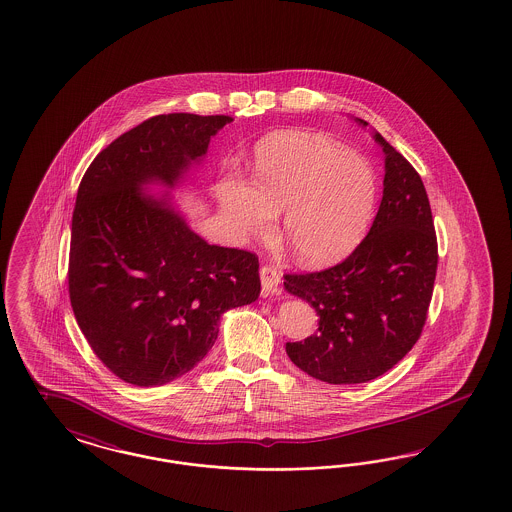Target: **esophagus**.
I'll return each instance as SVG.
<instances>
[{"instance_id":"esophagus-1","label":"esophagus","mask_w":512,"mask_h":512,"mask_svg":"<svg viewBox=\"0 0 512 512\" xmlns=\"http://www.w3.org/2000/svg\"><path fill=\"white\" fill-rule=\"evenodd\" d=\"M278 284H280V274L276 268L272 266H263L261 268V291L263 295H274L278 291Z\"/></svg>"}]
</instances>
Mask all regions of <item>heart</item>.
<instances>
[{
    "mask_svg": "<svg viewBox=\"0 0 512 512\" xmlns=\"http://www.w3.org/2000/svg\"><path fill=\"white\" fill-rule=\"evenodd\" d=\"M379 179L366 158L326 135L272 133L255 146L251 186L226 181L221 215L238 240L265 236L284 211L282 238L305 266L347 259L368 234Z\"/></svg>",
    "mask_w": 512,
    "mask_h": 512,
    "instance_id": "obj_1",
    "label": "heart"
}]
</instances>
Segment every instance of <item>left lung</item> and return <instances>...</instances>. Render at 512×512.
<instances>
[{"label": "left lung", "instance_id": "1", "mask_svg": "<svg viewBox=\"0 0 512 512\" xmlns=\"http://www.w3.org/2000/svg\"><path fill=\"white\" fill-rule=\"evenodd\" d=\"M373 139L385 152V181L368 236L341 265L284 276L287 293L320 318L314 335L286 343L287 356L331 385L368 383L408 354L425 326L436 278L438 246L423 181L381 133Z\"/></svg>", "mask_w": 512, "mask_h": 512}]
</instances>
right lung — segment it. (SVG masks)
Returning <instances> with one entry per match:
<instances>
[{
  "label": "right lung",
  "mask_w": 512,
  "mask_h": 512,
  "mask_svg": "<svg viewBox=\"0 0 512 512\" xmlns=\"http://www.w3.org/2000/svg\"><path fill=\"white\" fill-rule=\"evenodd\" d=\"M230 116L162 114L93 160L72 215L68 286L87 343L125 383L160 387L200 364L226 310L257 301L259 259L209 246L169 194ZM152 185L164 195H148Z\"/></svg>",
  "instance_id": "1"
}]
</instances>
